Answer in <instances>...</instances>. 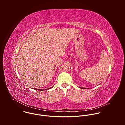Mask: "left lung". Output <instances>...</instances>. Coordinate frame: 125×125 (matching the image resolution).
I'll list each match as a JSON object with an SVG mask.
<instances>
[{
    "label": "left lung",
    "mask_w": 125,
    "mask_h": 125,
    "mask_svg": "<svg viewBox=\"0 0 125 125\" xmlns=\"http://www.w3.org/2000/svg\"><path fill=\"white\" fill-rule=\"evenodd\" d=\"M80 88H83V89H85V88H84V87H80Z\"/></svg>",
    "instance_id": "obj_1"
}]
</instances>
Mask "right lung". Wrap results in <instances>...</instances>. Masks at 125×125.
I'll return each instance as SVG.
<instances>
[{
  "label": "right lung",
  "mask_w": 125,
  "mask_h": 125,
  "mask_svg": "<svg viewBox=\"0 0 125 125\" xmlns=\"http://www.w3.org/2000/svg\"><path fill=\"white\" fill-rule=\"evenodd\" d=\"M53 87V86L52 87H50V88H47V89H44V90H40V89H37V88H34V90H38V91H39V90H41V91H44V90H49V89H50V88H52Z\"/></svg>",
  "instance_id": "obj_1"
}]
</instances>
